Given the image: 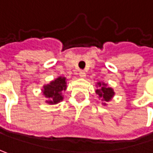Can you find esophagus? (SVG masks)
I'll return each mask as SVG.
<instances>
[{
    "label": "esophagus",
    "mask_w": 153,
    "mask_h": 153,
    "mask_svg": "<svg viewBox=\"0 0 153 153\" xmlns=\"http://www.w3.org/2000/svg\"><path fill=\"white\" fill-rule=\"evenodd\" d=\"M79 76H80L81 78H84V77L86 76L85 72H84V71H80V72H79Z\"/></svg>",
    "instance_id": "34e87169"
}]
</instances>
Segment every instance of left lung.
Masks as SVG:
<instances>
[{
  "mask_svg": "<svg viewBox=\"0 0 153 153\" xmlns=\"http://www.w3.org/2000/svg\"><path fill=\"white\" fill-rule=\"evenodd\" d=\"M97 86H98V89L96 90V93L98 95V97H101L102 100L104 101L105 103L111 101L115 94L113 89L112 88H110V87H107V84L106 83L101 82H97ZM105 103H103L104 105L106 104Z\"/></svg>",
  "mask_w": 153,
  "mask_h": 153,
  "instance_id": "8db88e82",
  "label": "left lung"
}]
</instances>
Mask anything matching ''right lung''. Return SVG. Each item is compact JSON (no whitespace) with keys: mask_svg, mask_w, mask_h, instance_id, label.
<instances>
[{"mask_svg":"<svg viewBox=\"0 0 153 153\" xmlns=\"http://www.w3.org/2000/svg\"><path fill=\"white\" fill-rule=\"evenodd\" d=\"M67 88L66 78L59 76L56 79L51 81L49 84L44 85L42 93L45 97L48 98L46 103L49 104H56L63 99L62 92Z\"/></svg>","mask_w":153,"mask_h":153,"instance_id":"1","label":"right lung"}]
</instances>
